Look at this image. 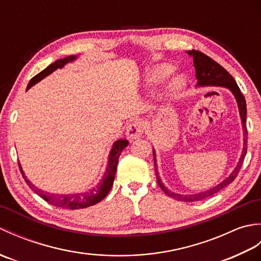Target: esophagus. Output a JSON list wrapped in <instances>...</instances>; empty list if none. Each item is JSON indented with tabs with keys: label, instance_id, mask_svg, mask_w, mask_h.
<instances>
[{
	"label": "esophagus",
	"instance_id": "1",
	"mask_svg": "<svg viewBox=\"0 0 261 261\" xmlns=\"http://www.w3.org/2000/svg\"><path fill=\"white\" fill-rule=\"evenodd\" d=\"M143 134V123L141 120H135L126 127V136L130 140L138 139Z\"/></svg>",
	"mask_w": 261,
	"mask_h": 261
}]
</instances>
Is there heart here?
<instances>
[{
    "label": "heart",
    "instance_id": "heart-1",
    "mask_svg": "<svg viewBox=\"0 0 261 261\" xmlns=\"http://www.w3.org/2000/svg\"><path fill=\"white\" fill-rule=\"evenodd\" d=\"M174 67L171 65L168 64H160L154 66L150 69V71L148 73V82L150 85H157L163 83L165 80H167L168 77L173 74ZM186 85V80L182 75H176L173 79L170 80L168 87H167V92L169 95L174 96L177 95V94L180 93Z\"/></svg>",
    "mask_w": 261,
    "mask_h": 261
}]
</instances>
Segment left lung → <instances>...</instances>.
<instances>
[{
    "mask_svg": "<svg viewBox=\"0 0 261 261\" xmlns=\"http://www.w3.org/2000/svg\"><path fill=\"white\" fill-rule=\"evenodd\" d=\"M191 57H193L194 62V67H195V73H196V80H197V87H203V86H221L224 88H228V90L233 94V96L238 104V109H239V114L241 118V123L243 127V148L239 162H238L236 168L232 170V173L223 179L218 185L213 186L207 191H203L195 194H178L175 192H171L168 190L167 187L164 185V182L160 179L157 170V160H156V152L152 149L153 152V160H154V166H156V176H157V181L160 188L167 194L168 196L173 197L177 201L180 202H195V201H201V199L207 198L210 196L214 195L215 193L220 192L222 188L231 184L232 181L234 180L238 173L241 168V165L243 163V159L247 153V140H248V131H247V125H246V118H247V104L246 99L243 97L242 93L240 91L239 86L237 85L233 77H232L228 71H226L222 66L219 65L212 58H210L206 55H204L201 51L197 50H188L186 51Z\"/></svg>",
    "mask_w": 261,
    "mask_h": 261,
    "instance_id": "obj_1",
    "label": "left lung"
}]
</instances>
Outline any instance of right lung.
I'll use <instances>...</instances> for the list:
<instances>
[{
    "label": "right lung",
    "instance_id": "obj_1",
    "mask_svg": "<svg viewBox=\"0 0 261 261\" xmlns=\"http://www.w3.org/2000/svg\"><path fill=\"white\" fill-rule=\"evenodd\" d=\"M77 57H79L77 55H71V56L58 59L51 65H49L47 68L40 71V73L36 75L33 79H31L29 84L27 86V91L29 90V88H31L33 85H36L37 83L42 81L48 75L54 73L55 70H57L58 68L62 69L65 65H67L68 63H73L74 60L77 59ZM127 145H129V141L125 139L116 140L110 150L108 165H107V168L104 170L102 179L99 180L95 186L90 188V190H86L84 192L76 193V194H51V193L42 191L40 188L36 187L29 179L27 178L24 171L22 169L20 164H19V167L25 182L29 185L31 190L35 193H37L39 196L45 199V201L48 202L49 204H53L55 206H58V207L69 208V210L85 208L88 206H92V205H95L98 202H101L111 191V187L113 185L114 177L116 173V166H118V163H119V157L122 150H123Z\"/></svg>",
    "mask_w": 261,
    "mask_h": 261
}]
</instances>
